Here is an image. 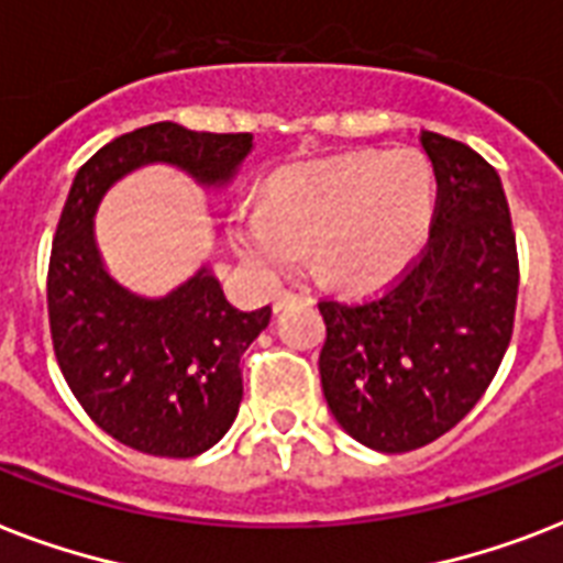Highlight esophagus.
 Returning a JSON list of instances; mask_svg holds the SVG:
<instances>
[{
	"instance_id": "1",
	"label": "esophagus",
	"mask_w": 563,
	"mask_h": 563,
	"mask_svg": "<svg viewBox=\"0 0 563 563\" xmlns=\"http://www.w3.org/2000/svg\"><path fill=\"white\" fill-rule=\"evenodd\" d=\"M309 300V295H295V291H289V289H283V291H277V298H274V309H283L286 307V303H291V300Z\"/></svg>"
}]
</instances>
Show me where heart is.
I'll return each mask as SVG.
<instances>
[{"instance_id":"1","label":"heart","mask_w":563,"mask_h":563,"mask_svg":"<svg viewBox=\"0 0 563 563\" xmlns=\"http://www.w3.org/2000/svg\"><path fill=\"white\" fill-rule=\"evenodd\" d=\"M432 210L435 175L423 154H353L274 175L263 210L236 219L233 242L265 277L298 268L312 247L321 280L376 289L420 254Z\"/></svg>"}]
</instances>
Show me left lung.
Listing matches in <instances>:
<instances>
[{"instance_id": "left-lung-1", "label": "left lung", "mask_w": 563, "mask_h": 563, "mask_svg": "<svg viewBox=\"0 0 563 563\" xmlns=\"http://www.w3.org/2000/svg\"><path fill=\"white\" fill-rule=\"evenodd\" d=\"M438 180L427 245L383 291L318 300L327 406L379 453L432 444L488 391L515 333L520 260L497 169L420 131Z\"/></svg>"}]
</instances>
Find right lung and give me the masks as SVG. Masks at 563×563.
Wrapping results in <instances>:
<instances>
[{"instance_id": "1", "label": "right lung", "mask_w": 563, "mask_h": 563, "mask_svg": "<svg viewBox=\"0 0 563 563\" xmlns=\"http://www.w3.org/2000/svg\"><path fill=\"white\" fill-rule=\"evenodd\" d=\"M247 152L251 134L136 128L84 163L57 219L46 277L55 360L96 427L140 453L192 459L221 441L242 402L239 360L272 307L239 312L207 268L166 298L122 289L99 263L92 212L113 180L143 163H175L216 184Z\"/></svg>"}]
</instances>
